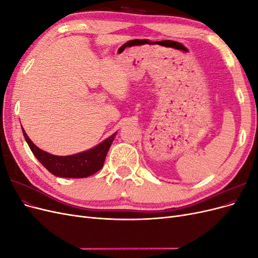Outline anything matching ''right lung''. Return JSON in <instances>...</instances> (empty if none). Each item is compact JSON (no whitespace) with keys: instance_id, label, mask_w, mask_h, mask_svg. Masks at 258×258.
<instances>
[{"instance_id":"add662e5","label":"right lung","mask_w":258,"mask_h":258,"mask_svg":"<svg viewBox=\"0 0 258 258\" xmlns=\"http://www.w3.org/2000/svg\"><path fill=\"white\" fill-rule=\"evenodd\" d=\"M23 137L37 160L47 169L50 173L59 177H87L95 174L103 167L111 144L116 134L107 138L98 146L80 154L72 156H54L40 150L31 141L25 130L22 129Z\"/></svg>"}]
</instances>
